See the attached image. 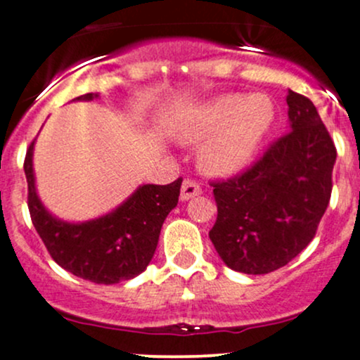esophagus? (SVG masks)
<instances>
[{"mask_svg":"<svg viewBox=\"0 0 360 360\" xmlns=\"http://www.w3.org/2000/svg\"><path fill=\"white\" fill-rule=\"evenodd\" d=\"M201 188L191 179H184L181 184V201H188L194 196H200Z\"/></svg>","mask_w":360,"mask_h":360,"instance_id":"1","label":"esophagus"}]
</instances>
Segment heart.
Segmentation results:
<instances>
[{
  "label": "heart",
  "mask_w": 360,
  "mask_h": 360,
  "mask_svg": "<svg viewBox=\"0 0 360 360\" xmlns=\"http://www.w3.org/2000/svg\"><path fill=\"white\" fill-rule=\"evenodd\" d=\"M274 115L266 94H220L184 111L174 125V137L183 143L203 142L198 167L205 174L232 176L259 150Z\"/></svg>",
  "instance_id": "obj_1"
}]
</instances>
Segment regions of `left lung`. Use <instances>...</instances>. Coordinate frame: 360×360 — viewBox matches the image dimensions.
Returning <instances> with one entry per match:
<instances>
[{
	"label": "left lung",
	"mask_w": 360,
	"mask_h": 360,
	"mask_svg": "<svg viewBox=\"0 0 360 360\" xmlns=\"http://www.w3.org/2000/svg\"><path fill=\"white\" fill-rule=\"evenodd\" d=\"M289 134L242 176L213 183L218 217L210 230L230 269L267 274L286 266L315 237L332 194L337 159L320 115L288 89Z\"/></svg>",
	"instance_id": "obj_1"
}]
</instances>
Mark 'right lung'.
Wrapping results in <instances>:
<instances>
[{
  "instance_id": "obj_1",
  "label": "right lung",
  "mask_w": 360,
  "mask_h": 360,
  "mask_svg": "<svg viewBox=\"0 0 360 360\" xmlns=\"http://www.w3.org/2000/svg\"><path fill=\"white\" fill-rule=\"evenodd\" d=\"M98 96L88 93L72 101H91ZM34 146L35 140L28 147L23 166L28 210L52 259L62 269L96 284H117L146 271L154 257L162 223L179 200L183 179L166 186L142 184L103 217L79 223L64 221L53 217L37 194Z\"/></svg>"
}]
</instances>
